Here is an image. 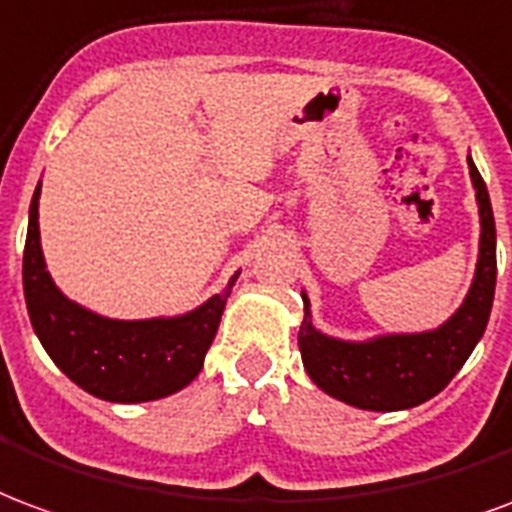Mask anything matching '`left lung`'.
<instances>
[{
  "instance_id": "obj_1",
  "label": "left lung",
  "mask_w": 512,
  "mask_h": 512,
  "mask_svg": "<svg viewBox=\"0 0 512 512\" xmlns=\"http://www.w3.org/2000/svg\"><path fill=\"white\" fill-rule=\"evenodd\" d=\"M469 177L480 207V256L475 281L464 305L442 327L428 333L379 335L371 341H338L311 324V302H305L300 324L302 365L316 387L338 401L371 412H398L442 393L477 341L486 333L496 286V226L486 182L469 158Z\"/></svg>"
}]
</instances>
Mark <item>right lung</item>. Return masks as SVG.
Segmentation results:
<instances>
[{"label":"right lung","mask_w":512,"mask_h":512,"mask_svg":"<svg viewBox=\"0 0 512 512\" xmlns=\"http://www.w3.org/2000/svg\"><path fill=\"white\" fill-rule=\"evenodd\" d=\"M37 199L40 185L29 204L24 297L37 338L59 371L81 390L114 404L158 401L188 387L204 365V354L218 333L220 316L240 272L223 292L182 316L141 322L106 319L67 300L51 281L40 248Z\"/></svg>","instance_id":"right-lung-1"}]
</instances>
